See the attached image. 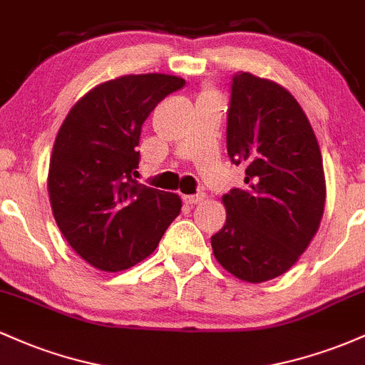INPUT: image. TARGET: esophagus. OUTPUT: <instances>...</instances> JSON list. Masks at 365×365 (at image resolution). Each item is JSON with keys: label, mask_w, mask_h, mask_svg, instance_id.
<instances>
[{"label": "esophagus", "mask_w": 365, "mask_h": 365, "mask_svg": "<svg viewBox=\"0 0 365 365\" xmlns=\"http://www.w3.org/2000/svg\"><path fill=\"white\" fill-rule=\"evenodd\" d=\"M204 199V194H195V195H183V200H185L187 204H190V206H195V204H199L200 200Z\"/></svg>", "instance_id": "34e87169"}]
</instances>
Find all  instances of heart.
I'll return each instance as SVG.
<instances>
[{
    "mask_svg": "<svg viewBox=\"0 0 365 365\" xmlns=\"http://www.w3.org/2000/svg\"><path fill=\"white\" fill-rule=\"evenodd\" d=\"M204 94H211V92H204Z\"/></svg>",
    "mask_w": 365,
    "mask_h": 365,
    "instance_id": "1",
    "label": "heart"
}]
</instances>
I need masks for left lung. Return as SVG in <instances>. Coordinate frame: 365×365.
<instances>
[{"mask_svg": "<svg viewBox=\"0 0 365 365\" xmlns=\"http://www.w3.org/2000/svg\"><path fill=\"white\" fill-rule=\"evenodd\" d=\"M226 149L233 165L245 166L247 185L223 195L226 223L211 237L212 252L237 278L267 282L290 269L319 228V145L290 92L238 72L230 83Z\"/></svg>", "mask_w": 365, "mask_h": 365, "instance_id": "8db88e82", "label": "left lung"}]
</instances>
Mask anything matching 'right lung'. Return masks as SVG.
I'll use <instances>...</instances> for the list:
<instances>
[{
  "mask_svg": "<svg viewBox=\"0 0 365 365\" xmlns=\"http://www.w3.org/2000/svg\"><path fill=\"white\" fill-rule=\"evenodd\" d=\"M173 75H125L94 87L63 121L48 190L63 237L101 271L132 267L154 252L182 200L140 185L142 125L159 101L183 89Z\"/></svg>",
  "mask_w": 365,
  "mask_h": 365,
  "instance_id": "1",
  "label": "right lung"
}]
</instances>
